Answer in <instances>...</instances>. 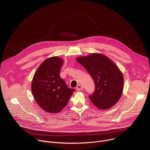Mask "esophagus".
<instances>
[{
  "mask_svg": "<svg viewBox=\"0 0 150 150\" xmlns=\"http://www.w3.org/2000/svg\"><path fill=\"white\" fill-rule=\"evenodd\" d=\"M76 90H78V91H80V90H81L82 89V85H78V86L76 87Z\"/></svg>",
  "mask_w": 150,
  "mask_h": 150,
  "instance_id": "34e87169",
  "label": "esophagus"
}]
</instances>
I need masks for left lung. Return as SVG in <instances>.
I'll return each mask as SVG.
<instances>
[{
	"instance_id": "1",
	"label": "left lung",
	"mask_w": 150,
	"mask_h": 150,
	"mask_svg": "<svg viewBox=\"0 0 150 150\" xmlns=\"http://www.w3.org/2000/svg\"><path fill=\"white\" fill-rule=\"evenodd\" d=\"M92 76L95 90L89 96L101 110L109 109L120 99L123 87V76L119 68L107 56L93 53L76 59Z\"/></svg>"
}]
</instances>
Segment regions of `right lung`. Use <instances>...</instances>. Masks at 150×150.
<instances>
[{
    "instance_id": "obj_1",
    "label": "right lung",
    "mask_w": 150,
    "mask_h": 150,
    "mask_svg": "<svg viewBox=\"0 0 150 150\" xmlns=\"http://www.w3.org/2000/svg\"><path fill=\"white\" fill-rule=\"evenodd\" d=\"M63 63V60L56 56L46 59L36 71L32 81L31 91L34 99L48 113L60 112L75 91L60 76Z\"/></svg>"
}]
</instances>
